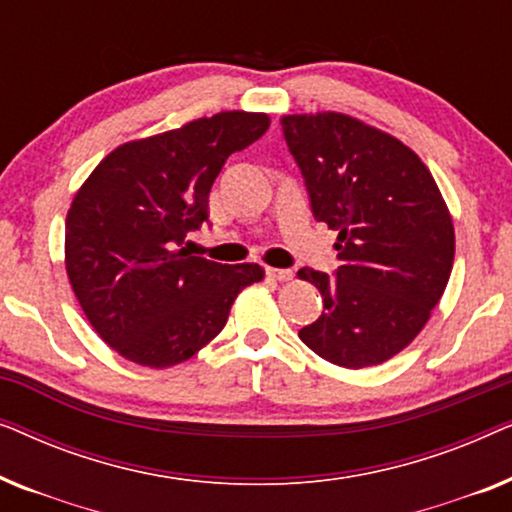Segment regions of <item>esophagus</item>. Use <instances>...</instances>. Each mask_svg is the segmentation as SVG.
<instances>
[{
    "label": "esophagus",
    "mask_w": 512,
    "mask_h": 512,
    "mask_svg": "<svg viewBox=\"0 0 512 512\" xmlns=\"http://www.w3.org/2000/svg\"><path fill=\"white\" fill-rule=\"evenodd\" d=\"M268 275L272 279H277V282H289V279H293V270H289V268H268Z\"/></svg>",
    "instance_id": "obj_1"
}]
</instances>
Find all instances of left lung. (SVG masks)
Wrapping results in <instances>:
<instances>
[{
  "instance_id": "left-lung-1",
  "label": "left lung",
  "mask_w": 512,
  "mask_h": 512,
  "mask_svg": "<svg viewBox=\"0 0 512 512\" xmlns=\"http://www.w3.org/2000/svg\"><path fill=\"white\" fill-rule=\"evenodd\" d=\"M312 214L338 230L335 277L303 268L324 310L300 340L342 368L389 361L445 293L454 226L436 179L410 146L340 111L282 118Z\"/></svg>"
}]
</instances>
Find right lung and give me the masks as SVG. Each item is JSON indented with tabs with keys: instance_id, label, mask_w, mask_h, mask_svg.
<instances>
[{
	"instance_id": "1",
	"label": "right lung",
	"mask_w": 512,
	"mask_h": 512,
	"mask_svg": "<svg viewBox=\"0 0 512 512\" xmlns=\"http://www.w3.org/2000/svg\"><path fill=\"white\" fill-rule=\"evenodd\" d=\"M270 128L268 114L221 111L177 130L125 142L74 195L65 268L95 333L132 363L188 361L226 326L258 263L191 256L186 235L209 216V191L230 153Z\"/></svg>"
}]
</instances>
